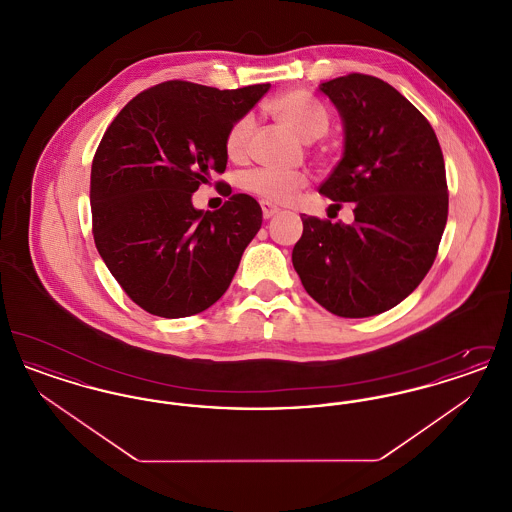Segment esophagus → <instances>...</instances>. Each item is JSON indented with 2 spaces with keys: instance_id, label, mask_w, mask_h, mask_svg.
<instances>
[{
  "instance_id": "1",
  "label": "esophagus",
  "mask_w": 512,
  "mask_h": 512,
  "mask_svg": "<svg viewBox=\"0 0 512 512\" xmlns=\"http://www.w3.org/2000/svg\"><path fill=\"white\" fill-rule=\"evenodd\" d=\"M261 211H263V219H272L274 215H278V207H274L272 203H267V201H261Z\"/></svg>"
}]
</instances>
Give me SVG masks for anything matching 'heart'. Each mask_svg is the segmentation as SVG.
I'll use <instances>...</instances> for the list:
<instances>
[{"mask_svg": "<svg viewBox=\"0 0 512 512\" xmlns=\"http://www.w3.org/2000/svg\"><path fill=\"white\" fill-rule=\"evenodd\" d=\"M272 115L292 130L303 142H313L322 138L330 128L328 109L313 98L309 92L292 90L270 101ZM255 119L245 113L230 124L224 136V151L228 159L242 161L247 155L249 138L253 134ZM307 186V176L303 172L268 171L255 169L242 176V188L247 194L255 195L267 203H290L295 195Z\"/></svg>", "mask_w": 512, "mask_h": 512, "instance_id": "b5f03b06", "label": "heart"}]
</instances>
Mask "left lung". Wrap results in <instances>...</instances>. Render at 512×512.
Wrapping results in <instances>:
<instances>
[{
    "mask_svg": "<svg viewBox=\"0 0 512 512\" xmlns=\"http://www.w3.org/2000/svg\"><path fill=\"white\" fill-rule=\"evenodd\" d=\"M345 124V153L318 192L353 203L351 224L303 215L293 268L326 311L380 315L424 280L438 255L449 194L438 136L388 82L351 73L320 84Z\"/></svg>",
    "mask_w": 512,
    "mask_h": 512,
    "instance_id": "8db88e82",
    "label": "left lung"
}]
</instances>
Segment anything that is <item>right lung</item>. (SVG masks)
Returning <instances> with one entry per match:
<instances>
[{"label":"right lung","instance_id":"right-lung-1","mask_svg":"<svg viewBox=\"0 0 512 512\" xmlns=\"http://www.w3.org/2000/svg\"><path fill=\"white\" fill-rule=\"evenodd\" d=\"M268 88L167 80L130 99L107 126L92 161V234L119 286L149 315L209 309L259 232L263 211L251 195L203 213L192 194L226 171V130Z\"/></svg>","mask_w":512,"mask_h":512}]
</instances>
